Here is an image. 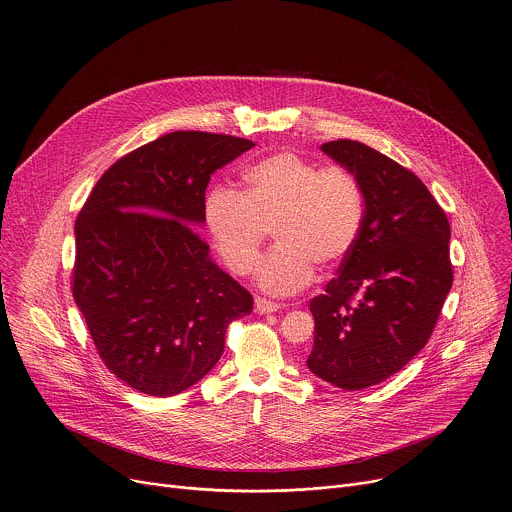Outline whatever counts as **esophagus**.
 Returning a JSON list of instances; mask_svg holds the SVG:
<instances>
[{
  "instance_id": "1",
  "label": "esophagus",
  "mask_w": 512,
  "mask_h": 512,
  "mask_svg": "<svg viewBox=\"0 0 512 512\" xmlns=\"http://www.w3.org/2000/svg\"><path fill=\"white\" fill-rule=\"evenodd\" d=\"M279 308H281V305H277L273 301H267V299H261V297L255 299V312H259V314H271V312H277Z\"/></svg>"
}]
</instances>
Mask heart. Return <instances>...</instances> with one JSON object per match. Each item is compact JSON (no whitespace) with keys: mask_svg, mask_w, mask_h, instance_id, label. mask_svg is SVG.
Listing matches in <instances>:
<instances>
[{"mask_svg":"<svg viewBox=\"0 0 512 512\" xmlns=\"http://www.w3.org/2000/svg\"><path fill=\"white\" fill-rule=\"evenodd\" d=\"M243 180L241 194L215 188L205 198L207 231L233 273L253 271L269 229L277 245L255 279L271 295H293L314 279V267L332 271L348 257L364 217L362 190L348 170L277 152Z\"/></svg>","mask_w":512,"mask_h":512,"instance_id":"1","label":"heart"}]
</instances>
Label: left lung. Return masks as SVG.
Listing matches in <instances>:
<instances>
[{"instance_id": "1", "label": "left lung", "mask_w": 512, "mask_h": 512, "mask_svg": "<svg viewBox=\"0 0 512 512\" xmlns=\"http://www.w3.org/2000/svg\"><path fill=\"white\" fill-rule=\"evenodd\" d=\"M320 150L356 178L364 217L338 277L310 301L307 366L352 392L388 380L427 344L453 285L451 227L423 182L382 152L356 140Z\"/></svg>"}]
</instances>
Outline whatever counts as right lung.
Masks as SVG:
<instances>
[{
    "instance_id": "1",
    "label": "right lung",
    "mask_w": 512,
    "mask_h": 512,
    "mask_svg": "<svg viewBox=\"0 0 512 512\" xmlns=\"http://www.w3.org/2000/svg\"><path fill=\"white\" fill-rule=\"evenodd\" d=\"M255 144L178 130L114 162L75 223L73 297L104 366L158 398L198 384L253 297L209 257L205 188Z\"/></svg>"
}]
</instances>
